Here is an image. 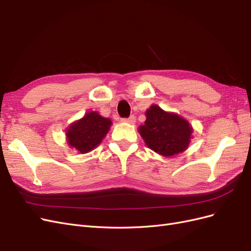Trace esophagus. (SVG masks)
Masks as SVG:
<instances>
[{"label":"esophagus","instance_id":"esophagus-1","mask_svg":"<svg viewBox=\"0 0 251 251\" xmlns=\"http://www.w3.org/2000/svg\"><path fill=\"white\" fill-rule=\"evenodd\" d=\"M135 120H136V117L134 115H131L128 118L121 119V121H123V123H126V124H134Z\"/></svg>","mask_w":251,"mask_h":251}]
</instances>
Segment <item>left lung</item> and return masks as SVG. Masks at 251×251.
<instances>
[{"label":"left lung","instance_id":"left-lung-1","mask_svg":"<svg viewBox=\"0 0 251 251\" xmlns=\"http://www.w3.org/2000/svg\"><path fill=\"white\" fill-rule=\"evenodd\" d=\"M147 119L139 126V134L147 146L159 155L171 157L184 151L191 142L193 127L175 113L163 111L157 104L146 112Z\"/></svg>","mask_w":251,"mask_h":251}]
</instances>
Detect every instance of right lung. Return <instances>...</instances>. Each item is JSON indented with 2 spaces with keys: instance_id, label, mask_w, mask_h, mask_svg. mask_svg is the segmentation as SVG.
Wrapping results in <instances>:
<instances>
[{
  "instance_id": "add662e5",
  "label": "right lung",
  "mask_w": 251,
  "mask_h": 251,
  "mask_svg": "<svg viewBox=\"0 0 251 251\" xmlns=\"http://www.w3.org/2000/svg\"><path fill=\"white\" fill-rule=\"evenodd\" d=\"M112 121L91 111L67 128V142L81 154L94 150L109 132Z\"/></svg>"
}]
</instances>
